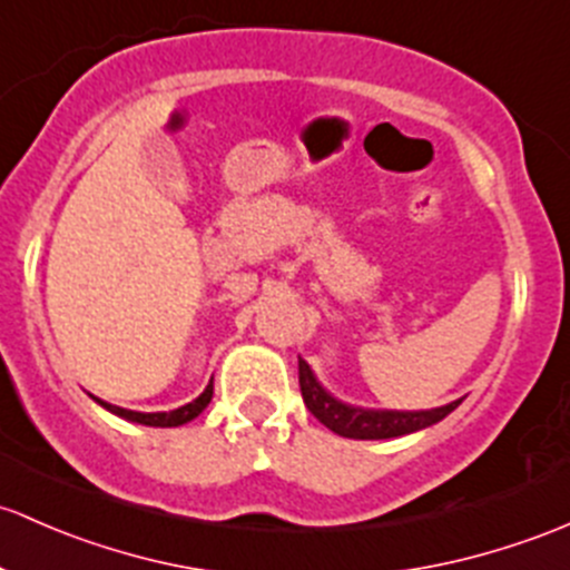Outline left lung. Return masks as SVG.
<instances>
[{"label":"left lung","mask_w":570,"mask_h":570,"mask_svg":"<svg viewBox=\"0 0 570 570\" xmlns=\"http://www.w3.org/2000/svg\"><path fill=\"white\" fill-rule=\"evenodd\" d=\"M301 363V393L305 406L311 410V415L320 423H325L327 429L335 431L338 436H350V440H391V436L412 434V431H421L426 426H434L442 417L451 415L453 410L461 404L451 401L445 406H436V410H421V412H399V410H363V406H352L338 401L331 395L325 387L316 382L311 365L297 357Z\"/></svg>","instance_id":"8db88e82"}]
</instances>
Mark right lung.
<instances>
[{
    "instance_id": "obj_1",
    "label": "right lung",
    "mask_w": 570,
    "mask_h": 570,
    "mask_svg": "<svg viewBox=\"0 0 570 570\" xmlns=\"http://www.w3.org/2000/svg\"><path fill=\"white\" fill-rule=\"evenodd\" d=\"M209 399H213V382H209V385L205 387V393H202L199 399H194L190 404L179 406V410H171V412H134V410H122V406L106 404V401H100V399H98V404L106 406V410L114 412V415L125 417V421L141 423V426L171 429V426H183V423L194 421V417L199 415V412L209 404Z\"/></svg>"
}]
</instances>
